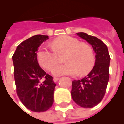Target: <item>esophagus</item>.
<instances>
[{"mask_svg":"<svg viewBox=\"0 0 124 124\" xmlns=\"http://www.w3.org/2000/svg\"><path fill=\"white\" fill-rule=\"evenodd\" d=\"M59 79V78H58V77H54L53 80H54V82H57V81H58Z\"/></svg>","mask_w":124,"mask_h":124,"instance_id":"esophagus-1","label":"esophagus"}]
</instances>
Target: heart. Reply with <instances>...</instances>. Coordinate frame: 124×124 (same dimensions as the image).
Segmentation results:
<instances>
[{
    "label": "heart",
    "instance_id": "heart-1",
    "mask_svg": "<svg viewBox=\"0 0 124 124\" xmlns=\"http://www.w3.org/2000/svg\"><path fill=\"white\" fill-rule=\"evenodd\" d=\"M54 51L46 47L38 50L37 57L40 65L50 70L58 61L57 55L67 52L64 65L55 66L52 73L55 76L64 74L76 75L87 74L92 69L95 63V57L92 49L84 43H80L76 38L70 36H62L53 42Z\"/></svg>",
    "mask_w": 124,
    "mask_h": 124
}]
</instances>
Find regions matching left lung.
<instances>
[{
	"label": "left lung",
	"mask_w": 124,
	"mask_h": 124,
	"mask_svg": "<svg viewBox=\"0 0 124 124\" xmlns=\"http://www.w3.org/2000/svg\"><path fill=\"white\" fill-rule=\"evenodd\" d=\"M76 34L92 45L96 55L95 65L91 72L82 79L72 82L71 95L79 106L92 108L98 105L105 95L109 80L110 57L103 41L84 32Z\"/></svg>",
	"instance_id": "8db88e82"
}]
</instances>
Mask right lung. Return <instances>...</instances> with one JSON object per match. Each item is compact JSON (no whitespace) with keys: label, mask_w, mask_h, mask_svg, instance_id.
<instances>
[{"label":"right lung","mask_w":124,"mask_h":124,"mask_svg":"<svg viewBox=\"0 0 124 124\" xmlns=\"http://www.w3.org/2000/svg\"><path fill=\"white\" fill-rule=\"evenodd\" d=\"M48 39L41 34L30 37L17 46L12 56L17 94L26 108L37 112L48 110L54 103L56 84L37 57L38 48Z\"/></svg>","instance_id":"add662e5"}]
</instances>
